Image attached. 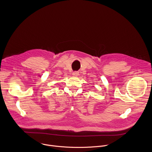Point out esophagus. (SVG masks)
<instances>
[{"instance_id": "34e87169", "label": "esophagus", "mask_w": 152, "mask_h": 152, "mask_svg": "<svg viewBox=\"0 0 152 152\" xmlns=\"http://www.w3.org/2000/svg\"><path fill=\"white\" fill-rule=\"evenodd\" d=\"M72 74H73V76H77L79 75V72H74Z\"/></svg>"}]
</instances>
